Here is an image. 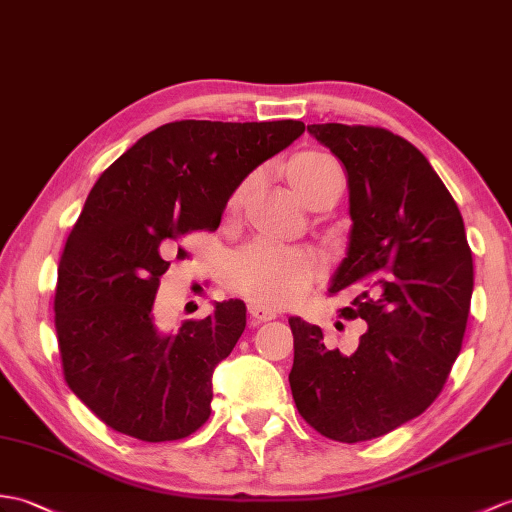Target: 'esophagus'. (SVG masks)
<instances>
[{
  "mask_svg": "<svg viewBox=\"0 0 512 512\" xmlns=\"http://www.w3.org/2000/svg\"><path fill=\"white\" fill-rule=\"evenodd\" d=\"M248 314H251V325L253 327L259 325V323H268V320H272V318H277V314L268 310V307H261V305H255V303L248 305Z\"/></svg>",
  "mask_w": 512,
  "mask_h": 512,
  "instance_id": "obj_1",
  "label": "esophagus"
}]
</instances>
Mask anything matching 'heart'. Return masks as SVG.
Returning <instances> with one entry per match:
<instances>
[{
    "label": "heart",
    "instance_id": "1",
    "mask_svg": "<svg viewBox=\"0 0 512 512\" xmlns=\"http://www.w3.org/2000/svg\"><path fill=\"white\" fill-rule=\"evenodd\" d=\"M285 176L307 207L314 209L320 196L334 189H342V165L323 150H305L290 159ZM253 185V178L235 189L231 196V209L242 205L244 196ZM320 272L318 257L310 251L296 248H277L266 242H255L237 251L227 266V279L231 290L242 294L255 305L268 310H281L299 303L312 288Z\"/></svg>",
    "mask_w": 512,
    "mask_h": 512
}]
</instances>
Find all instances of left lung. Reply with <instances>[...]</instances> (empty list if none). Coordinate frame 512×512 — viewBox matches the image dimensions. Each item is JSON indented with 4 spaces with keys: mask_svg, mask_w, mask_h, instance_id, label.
I'll return each instance as SVG.
<instances>
[{
    "mask_svg": "<svg viewBox=\"0 0 512 512\" xmlns=\"http://www.w3.org/2000/svg\"><path fill=\"white\" fill-rule=\"evenodd\" d=\"M349 183L347 257L329 294H353L355 353L327 349L323 329L292 316L290 388L301 417L340 443L384 436L443 390L465 338L473 257L465 222L430 161L379 126L312 124Z\"/></svg>",
    "mask_w": 512,
    "mask_h": 512,
    "instance_id": "8db88e82",
    "label": "left lung"
}]
</instances>
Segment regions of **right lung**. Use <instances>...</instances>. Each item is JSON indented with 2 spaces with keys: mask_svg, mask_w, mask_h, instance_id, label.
Wrapping results in <instances>:
<instances>
[{
  "mask_svg": "<svg viewBox=\"0 0 512 512\" xmlns=\"http://www.w3.org/2000/svg\"><path fill=\"white\" fill-rule=\"evenodd\" d=\"M303 122L163 124L102 172L58 264L54 325L67 386L115 432L146 443L194 434L211 414V375L246 327L242 301L178 331L152 305L172 244L218 229L231 194L288 148ZM187 253L178 246L176 259Z\"/></svg>",
  "mask_w": 512,
  "mask_h": 512,
  "instance_id": "right-lung-1",
  "label": "right lung"
}]
</instances>
